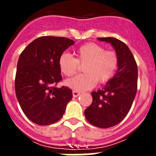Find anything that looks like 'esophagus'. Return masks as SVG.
Listing matches in <instances>:
<instances>
[{
    "mask_svg": "<svg viewBox=\"0 0 156 156\" xmlns=\"http://www.w3.org/2000/svg\"><path fill=\"white\" fill-rule=\"evenodd\" d=\"M80 93L79 91H77V90H73V97L76 98L78 97V96H80Z\"/></svg>",
    "mask_w": 156,
    "mask_h": 156,
    "instance_id": "esophagus-1",
    "label": "esophagus"
}]
</instances>
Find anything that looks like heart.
Segmentation results:
<instances>
[{"instance_id": "b5f03b06", "label": "heart", "mask_w": 156, "mask_h": 156, "mask_svg": "<svg viewBox=\"0 0 156 156\" xmlns=\"http://www.w3.org/2000/svg\"><path fill=\"white\" fill-rule=\"evenodd\" d=\"M58 66L66 76H73L83 66V74L69 80L66 84L77 90H90L97 82L105 83L113 77L119 65V58L113 51H105L95 43H86L77 48L75 58L62 53L58 58Z\"/></svg>"}]
</instances>
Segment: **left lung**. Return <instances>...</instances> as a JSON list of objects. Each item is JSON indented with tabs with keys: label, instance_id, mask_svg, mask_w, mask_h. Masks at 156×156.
<instances>
[{
	"label": "left lung",
	"instance_id": "1",
	"mask_svg": "<svg viewBox=\"0 0 156 156\" xmlns=\"http://www.w3.org/2000/svg\"><path fill=\"white\" fill-rule=\"evenodd\" d=\"M110 43L118 58V70L101 90L92 92L93 101L84 111L87 120L100 128L115 126L124 119L131 108L137 89V66L126 44L114 37H100Z\"/></svg>",
	"mask_w": 156,
	"mask_h": 156
}]
</instances>
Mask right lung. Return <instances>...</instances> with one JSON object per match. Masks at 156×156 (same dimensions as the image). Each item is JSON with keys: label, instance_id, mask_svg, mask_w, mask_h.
Instances as JSON below:
<instances>
[{"label": "right lung", "instance_id": "add662e5", "mask_svg": "<svg viewBox=\"0 0 156 156\" xmlns=\"http://www.w3.org/2000/svg\"><path fill=\"white\" fill-rule=\"evenodd\" d=\"M74 41L66 37H41L32 41L19 58L15 89L22 110L30 120L45 126L62 117L73 98L62 80L58 58Z\"/></svg>", "mask_w": 156, "mask_h": 156}]
</instances>
